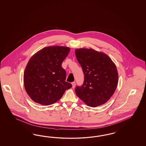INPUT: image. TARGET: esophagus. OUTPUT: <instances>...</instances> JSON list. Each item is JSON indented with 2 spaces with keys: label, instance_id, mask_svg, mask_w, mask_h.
Returning <instances> with one entry per match:
<instances>
[{
  "label": "esophagus",
  "instance_id": "34e87169",
  "mask_svg": "<svg viewBox=\"0 0 146 146\" xmlns=\"http://www.w3.org/2000/svg\"><path fill=\"white\" fill-rule=\"evenodd\" d=\"M72 87H73V88H74L75 87V85H76V83H75V81L73 82L72 83Z\"/></svg>",
  "mask_w": 146,
  "mask_h": 146
}]
</instances>
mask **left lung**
<instances>
[{
    "label": "left lung",
    "instance_id": "8db88e82",
    "mask_svg": "<svg viewBox=\"0 0 146 146\" xmlns=\"http://www.w3.org/2000/svg\"><path fill=\"white\" fill-rule=\"evenodd\" d=\"M75 55L84 75L82 86L75 88L76 95L88 106L105 104L117 87L115 65L107 54L92 49H76Z\"/></svg>",
    "mask_w": 146,
    "mask_h": 146
}]
</instances>
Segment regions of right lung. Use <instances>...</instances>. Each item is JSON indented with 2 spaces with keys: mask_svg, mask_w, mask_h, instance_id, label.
Returning a JSON list of instances; mask_svg holds the SVG:
<instances>
[{
  "mask_svg": "<svg viewBox=\"0 0 146 146\" xmlns=\"http://www.w3.org/2000/svg\"><path fill=\"white\" fill-rule=\"evenodd\" d=\"M70 51L65 46H48L29 59L23 81L26 91L33 101L42 105H51L57 102L65 92L72 87L65 81L66 71L62 67Z\"/></svg>",
  "mask_w": 146,
  "mask_h": 146,
  "instance_id": "1",
  "label": "right lung"
}]
</instances>
